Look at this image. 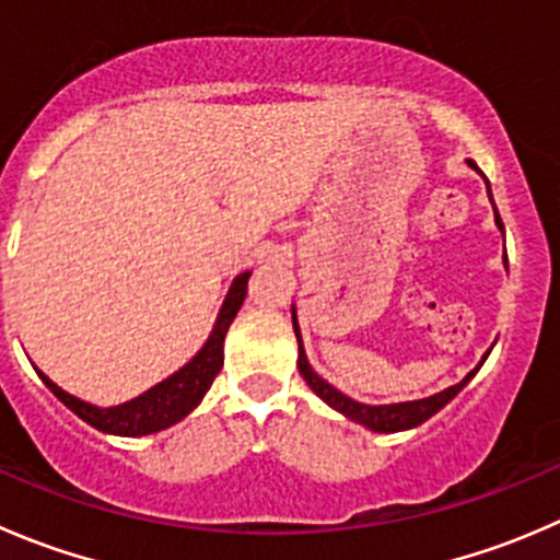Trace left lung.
I'll use <instances>...</instances> for the list:
<instances>
[{
  "label": "left lung",
  "mask_w": 560,
  "mask_h": 560,
  "mask_svg": "<svg viewBox=\"0 0 560 560\" xmlns=\"http://www.w3.org/2000/svg\"><path fill=\"white\" fill-rule=\"evenodd\" d=\"M468 164L476 170L474 161H468ZM495 224L503 230L498 210H495ZM292 328H295V336H298V369H301V374H303V380L308 383V388H312L319 399L328 401L334 410L345 412L347 418H352V421H358V424L369 427V430H374V432H399V430H410V427L424 424L427 418H432L443 405H448V401H452L454 396L465 388V383H468V380L476 374V369H474V372H470L463 383L452 385V388L441 390V394L430 396V399L399 401V405H363V401L350 399V396L341 394L339 388H334L330 383H325V380L319 377L312 366H308L306 352H303V345H301V330H298L295 308H292Z\"/></svg>",
  "instance_id": "8db88e82"
}]
</instances>
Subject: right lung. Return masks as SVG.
<instances>
[{
	"label": "right lung",
	"mask_w": 560,
	"mask_h": 560,
	"mask_svg": "<svg viewBox=\"0 0 560 560\" xmlns=\"http://www.w3.org/2000/svg\"><path fill=\"white\" fill-rule=\"evenodd\" d=\"M248 276L252 273H241L232 281V290L230 295H226L224 306H221L213 334H210L208 345L199 350V355H194L180 372L166 377L164 383L153 385V388L144 390L142 396H136V399L125 401V405L95 407L90 405V401H81L75 399V396H70L68 390H62L57 383H51L43 372L37 374H40L43 383L51 388V394L57 396L59 401H65L81 421H86V424L95 427V430L125 438L153 435V432L166 430V427L177 424L180 418H186L188 412L202 401V396L208 394V388L213 385L215 374L224 366V336L226 330H230L235 314L241 312L243 301H246Z\"/></svg>",
	"instance_id": "1"
}]
</instances>
